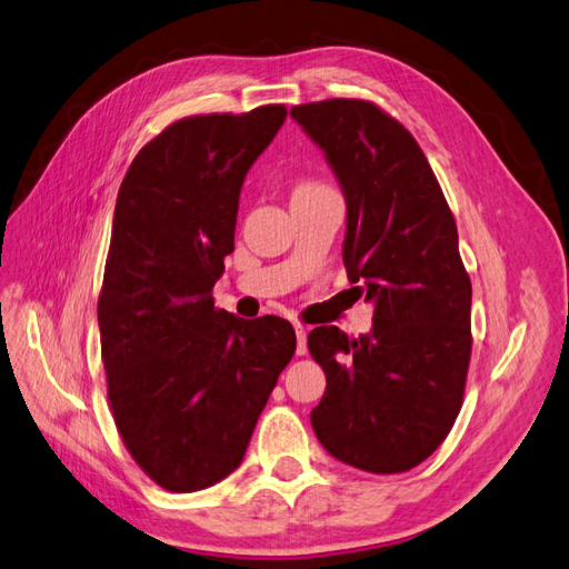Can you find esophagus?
<instances>
[{
	"instance_id": "obj_1",
	"label": "esophagus",
	"mask_w": 569,
	"mask_h": 569,
	"mask_svg": "<svg viewBox=\"0 0 569 569\" xmlns=\"http://www.w3.org/2000/svg\"><path fill=\"white\" fill-rule=\"evenodd\" d=\"M295 332H297V353H299V356H306V353H308V341H306L308 327L301 325V322H295Z\"/></svg>"
}]
</instances>
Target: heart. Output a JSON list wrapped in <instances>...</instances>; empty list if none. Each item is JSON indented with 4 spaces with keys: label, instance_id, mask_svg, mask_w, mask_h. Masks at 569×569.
Segmentation results:
<instances>
[{
    "label": "heart",
    "instance_id": "heart-1",
    "mask_svg": "<svg viewBox=\"0 0 569 569\" xmlns=\"http://www.w3.org/2000/svg\"><path fill=\"white\" fill-rule=\"evenodd\" d=\"M322 184H316V182H306V184H301L299 189H320ZM299 189H297V192H299Z\"/></svg>",
    "mask_w": 569,
    "mask_h": 569
}]
</instances>
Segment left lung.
Segmentation results:
<instances>
[{"label": "left lung", "mask_w": 569, "mask_h": 569, "mask_svg": "<svg viewBox=\"0 0 569 569\" xmlns=\"http://www.w3.org/2000/svg\"><path fill=\"white\" fill-rule=\"evenodd\" d=\"M291 118L341 184L343 266L375 303L370 335H308L327 377L313 432L358 470L406 472L449 437L468 380L472 284L456 220L416 137L372 101H313Z\"/></svg>", "instance_id": "1"}]
</instances>
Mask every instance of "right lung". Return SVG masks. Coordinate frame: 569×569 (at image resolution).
<instances>
[{"label":"right lung","instance_id":"right-lung-1","mask_svg":"<svg viewBox=\"0 0 569 569\" xmlns=\"http://www.w3.org/2000/svg\"><path fill=\"white\" fill-rule=\"evenodd\" d=\"M287 118L282 104L176 120L120 182L97 303L116 427L159 487L199 491L242 462L297 351L295 327L213 306L239 192Z\"/></svg>","mask_w":569,"mask_h":569}]
</instances>
